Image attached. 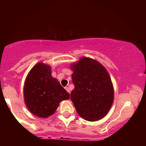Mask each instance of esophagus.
Listing matches in <instances>:
<instances>
[{
	"instance_id": "esophagus-1",
	"label": "esophagus",
	"mask_w": 146,
	"mask_h": 146,
	"mask_svg": "<svg viewBox=\"0 0 146 146\" xmlns=\"http://www.w3.org/2000/svg\"><path fill=\"white\" fill-rule=\"evenodd\" d=\"M65 89L66 90V91L68 92V93H69L70 94V93H71V92H70V89H69V88H68V87H65Z\"/></svg>"
}]
</instances>
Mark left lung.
I'll list each match as a JSON object with an SVG mask.
<instances>
[{
  "mask_svg": "<svg viewBox=\"0 0 146 146\" xmlns=\"http://www.w3.org/2000/svg\"><path fill=\"white\" fill-rule=\"evenodd\" d=\"M75 88L71 100L80 117L98 121L108 113L114 100L111 79L105 67L97 60L83 57L71 65Z\"/></svg>",
  "mask_w": 146,
  "mask_h": 146,
  "instance_id": "1",
  "label": "left lung"
}]
</instances>
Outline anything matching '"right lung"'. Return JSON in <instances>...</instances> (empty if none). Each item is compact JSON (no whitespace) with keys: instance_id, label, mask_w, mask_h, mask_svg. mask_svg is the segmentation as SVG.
Listing matches in <instances>:
<instances>
[{"instance_id":"obj_1","label":"right lung","mask_w":146,"mask_h":146,"mask_svg":"<svg viewBox=\"0 0 146 146\" xmlns=\"http://www.w3.org/2000/svg\"><path fill=\"white\" fill-rule=\"evenodd\" d=\"M69 98L58 80L52 77L48 65L36 64L28 73L24 85L25 103L36 116L43 118L51 116L60 102Z\"/></svg>"}]
</instances>
